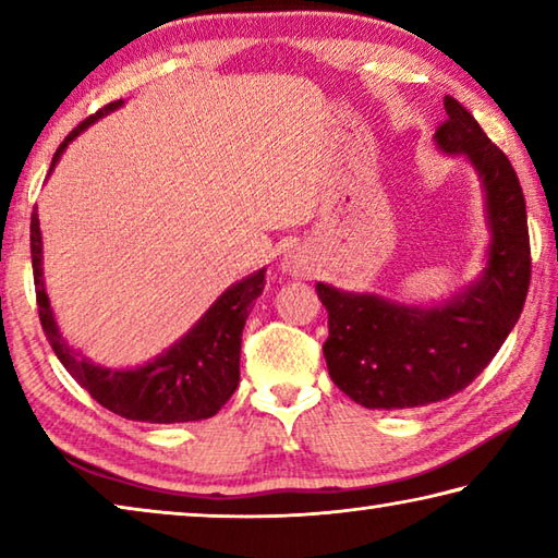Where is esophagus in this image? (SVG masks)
<instances>
[{"mask_svg":"<svg viewBox=\"0 0 558 558\" xmlns=\"http://www.w3.org/2000/svg\"><path fill=\"white\" fill-rule=\"evenodd\" d=\"M282 270L292 272V276H305V272H310L307 260H305V256H302L300 251H290L288 256L282 258Z\"/></svg>","mask_w":558,"mask_h":558,"instance_id":"obj_1","label":"esophagus"}]
</instances>
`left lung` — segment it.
I'll return each mask as SVG.
<instances>
[{
    "label": "left lung",
    "mask_w": 558,
    "mask_h": 558,
    "mask_svg": "<svg viewBox=\"0 0 558 558\" xmlns=\"http://www.w3.org/2000/svg\"><path fill=\"white\" fill-rule=\"evenodd\" d=\"M442 108L436 145L465 155L483 179L493 231L487 268L438 307L396 305L317 282L329 315L323 344L329 376L364 409H415L465 389L505 344L526 300L532 253L514 167L456 98H442Z\"/></svg>",
    "instance_id": "1"
}]
</instances>
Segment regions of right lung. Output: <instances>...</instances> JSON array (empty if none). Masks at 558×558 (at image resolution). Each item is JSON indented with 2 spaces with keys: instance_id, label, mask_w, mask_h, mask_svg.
I'll return each mask as SVG.
<instances>
[{
  "instance_id": "obj_1",
  "label": "right lung",
  "mask_w": 558,
  "mask_h": 558,
  "mask_svg": "<svg viewBox=\"0 0 558 558\" xmlns=\"http://www.w3.org/2000/svg\"><path fill=\"white\" fill-rule=\"evenodd\" d=\"M122 100L108 102L96 116L81 122L71 130L51 159L53 172L63 149L83 130L93 125L98 118L118 110ZM32 268L36 286V305L44 335L49 339L56 356L61 359L75 381L96 399L102 409L122 415L130 421L145 423H189L211 418L221 411V405L231 399L239 386L241 364V335L243 325L251 315L256 298L266 288V268L253 272L241 282H235L223 295L206 310V315L189 332L172 344L167 352L137 369H106L88 362L86 356L75 352L61 337L56 325L51 302L44 288L41 270V229L39 214H32Z\"/></svg>"
}]
</instances>
